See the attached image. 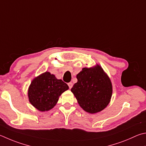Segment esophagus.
Returning a JSON list of instances; mask_svg holds the SVG:
<instances>
[{"label": "esophagus", "instance_id": "34e87169", "mask_svg": "<svg viewBox=\"0 0 146 146\" xmlns=\"http://www.w3.org/2000/svg\"><path fill=\"white\" fill-rule=\"evenodd\" d=\"M68 85L69 88H70V89H71V87H73V83H72V82H70V83L68 84Z\"/></svg>", "mask_w": 146, "mask_h": 146}]
</instances>
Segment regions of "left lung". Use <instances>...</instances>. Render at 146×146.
Instances as JSON below:
<instances>
[{"label":"left lung","mask_w":146,"mask_h":146,"mask_svg":"<svg viewBox=\"0 0 146 146\" xmlns=\"http://www.w3.org/2000/svg\"><path fill=\"white\" fill-rule=\"evenodd\" d=\"M78 82L71 91L78 104L86 112H100L110 102L112 86L110 78L100 66L82 69L77 75Z\"/></svg>","instance_id":"1"}]
</instances>
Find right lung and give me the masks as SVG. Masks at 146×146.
<instances>
[{
  "mask_svg": "<svg viewBox=\"0 0 146 146\" xmlns=\"http://www.w3.org/2000/svg\"><path fill=\"white\" fill-rule=\"evenodd\" d=\"M69 89L62 80L49 72L41 74L32 81L28 91L29 102L39 111H47L56 105L59 97Z\"/></svg>",
  "mask_w": 146,
  "mask_h": 146,
  "instance_id": "obj_1",
  "label": "right lung"
}]
</instances>
